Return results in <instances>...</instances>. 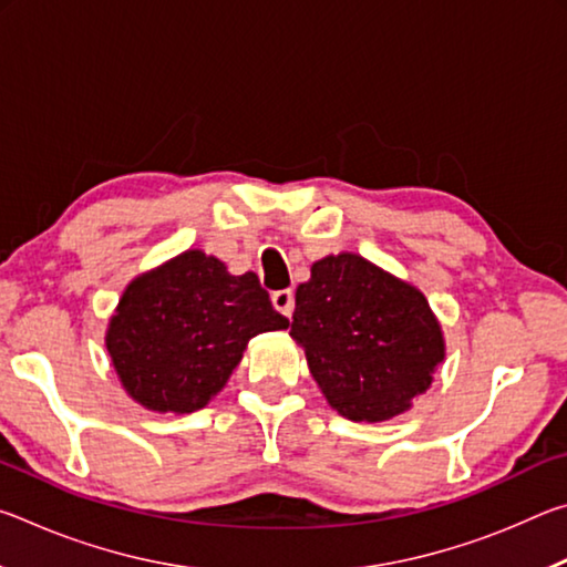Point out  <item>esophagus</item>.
Segmentation results:
<instances>
[{
  "label": "esophagus",
  "instance_id": "esophagus-1",
  "mask_svg": "<svg viewBox=\"0 0 567 567\" xmlns=\"http://www.w3.org/2000/svg\"><path fill=\"white\" fill-rule=\"evenodd\" d=\"M272 305L277 312H282L285 318H290L292 310H295V295L292 290H277L272 292Z\"/></svg>",
  "mask_w": 567,
  "mask_h": 567
}]
</instances>
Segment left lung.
Returning a JSON list of instances; mask_svg holds the SVG:
<instances>
[{
	"label": "left lung",
	"instance_id": "obj_1",
	"mask_svg": "<svg viewBox=\"0 0 567 567\" xmlns=\"http://www.w3.org/2000/svg\"><path fill=\"white\" fill-rule=\"evenodd\" d=\"M295 292L292 340L332 410L382 422L410 410L445 360L440 322L417 287L360 255H328Z\"/></svg>",
	"mask_w": 567,
	"mask_h": 567
}]
</instances>
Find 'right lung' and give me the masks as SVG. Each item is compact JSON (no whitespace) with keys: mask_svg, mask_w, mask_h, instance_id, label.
<instances>
[{"mask_svg":"<svg viewBox=\"0 0 567 567\" xmlns=\"http://www.w3.org/2000/svg\"><path fill=\"white\" fill-rule=\"evenodd\" d=\"M255 272L187 249L134 277L107 328V352L122 388L155 412L205 408L260 332L287 330Z\"/></svg>","mask_w":567,"mask_h":567,"instance_id":"add662e5","label":"right lung"}]
</instances>
